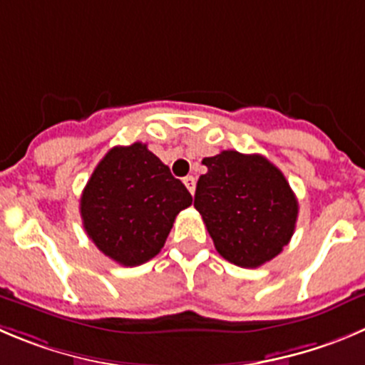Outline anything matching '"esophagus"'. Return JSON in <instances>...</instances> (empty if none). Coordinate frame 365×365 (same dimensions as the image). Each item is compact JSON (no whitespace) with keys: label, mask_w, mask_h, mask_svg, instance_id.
I'll list each match as a JSON object with an SVG mask.
<instances>
[{"label":"esophagus","mask_w":365,"mask_h":365,"mask_svg":"<svg viewBox=\"0 0 365 365\" xmlns=\"http://www.w3.org/2000/svg\"><path fill=\"white\" fill-rule=\"evenodd\" d=\"M182 182H185V186L188 188L190 193L195 192V177H192V175L185 177V179H182Z\"/></svg>","instance_id":"obj_1"}]
</instances>
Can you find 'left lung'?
I'll return each instance as SVG.
<instances>
[{"instance_id": "left-lung-1", "label": "left lung", "mask_w": 365, "mask_h": 365, "mask_svg": "<svg viewBox=\"0 0 365 365\" xmlns=\"http://www.w3.org/2000/svg\"><path fill=\"white\" fill-rule=\"evenodd\" d=\"M195 202L215 249L244 269L276 258L290 242L297 199L279 168L259 154L224 150L204 158Z\"/></svg>"}]
</instances>
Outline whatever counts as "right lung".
<instances>
[{"mask_svg":"<svg viewBox=\"0 0 365 365\" xmlns=\"http://www.w3.org/2000/svg\"><path fill=\"white\" fill-rule=\"evenodd\" d=\"M186 186L143 143L103 155L81 197V215L96 247L123 267L154 258L179 211L192 206Z\"/></svg>","mask_w":365,"mask_h":365,"instance_id":"add662e5","label":"right lung"}]
</instances>
